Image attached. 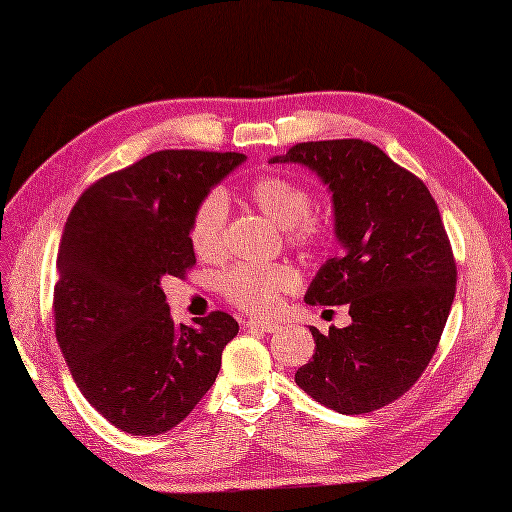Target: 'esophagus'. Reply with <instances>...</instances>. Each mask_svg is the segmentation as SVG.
<instances>
[{
    "instance_id": "esophagus-1",
    "label": "esophagus",
    "mask_w": 512,
    "mask_h": 512,
    "mask_svg": "<svg viewBox=\"0 0 512 512\" xmlns=\"http://www.w3.org/2000/svg\"><path fill=\"white\" fill-rule=\"evenodd\" d=\"M244 325L250 330H262V332H275L279 328L277 321H268V319H248L244 321Z\"/></svg>"
}]
</instances>
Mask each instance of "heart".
I'll return each instance as SVG.
<instances>
[{
  "label": "heart",
  "instance_id": "heart-1",
  "mask_svg": "<svg viewBox=\"0 0 512 512\" xmlns=\"http://www.w3.org/2000/svg\"><path fill=\"white\" fill-rule=\"evenodd\" d=\"M250 200L270 220L286 228L290 244L312 248L325 242L328 224L312 209V191L299 180L279 173L257 178L250 187ZM228 204L222 191L206 193L195 209L189 226V242L202 259H217L224 250ZM299 284L297 270L288 264H237L220 275V292L233 306L246 312L268 314L277 310L281 295Z\"/></svg>",
  "mask_w": 512,
  "mask_h": 512
}]
</instances>
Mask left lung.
Here are the masks:
<instances>
[{"instance_id": "left-lung-1", "label": "left lung", "mask_w": 512, "mask_h": 512, "mask_svg": "<svg viewBox=\"0 0 512 512\" xmlns=\"http://www.w3.org/2000/svg\"><path fill=\"white\" fill-rule=\"evenodd\" d=\"M270 162L317 171L334 202L343 253L306 292L310 306H347L352 323L314 336L297 385L345 416L369 413L409 391L436 354L455 297L449 235L418 176L358 138L299 143Z\"/></svg>"}]
</instances>
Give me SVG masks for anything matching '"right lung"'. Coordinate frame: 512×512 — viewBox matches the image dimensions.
Listing matches in <instances>:
<instances>
[{
  "label": "right lung",
  "mask_w": 512,
  "mask_h": 512,
  "mask_svg": "<svg viewBox=\"0 0 512 512\" xmlns=\"http://www.w3.org/2000/svg\"><path fill=\"white\" fill-rule=\"evenodd\" d=\"M246 160L167 149L83 191L57 255L54 334L85 400L132 436H158L189 416L215 383L237 321L222 310L178 325L162 277L195 266L191 217Z\"/></svg>",
  "instance_id": "obj_1"
}]
</instances>
